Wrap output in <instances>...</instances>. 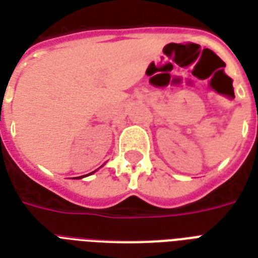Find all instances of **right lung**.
Masks as SVG:
<instances>
[{
	"instance_id": "right-lung-1",
	"label": "right lung",
	"mask_w": 258,
	"mask_h": 258,
	"mask_svg": "<svg viewBox=\"0 0 258 258\" xmlns=\"http://www.w3.org/2000/svg\"><path fill=\"white\" fill-rule=\"evenodd\" d=\"M93 172H95V171H93ZM91 174H92V172H91ZM83 176H86V175H83ZM83 176H78V178H83Z\"/></svg>"
}]
</instances>
